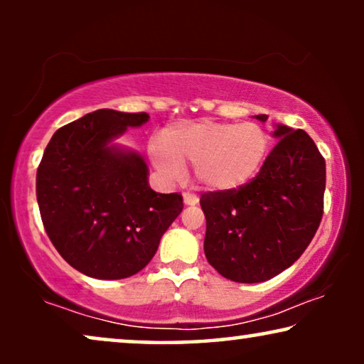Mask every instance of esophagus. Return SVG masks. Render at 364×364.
I'll return each instance as SVG.
<instances>
[{
  "instance_id": "obj_1",
  "label": "esophagus",
  "mask_w": 364,
  "mask_h": 364,
  "mask_svg": "<svg viewBox=\"0 0 364 364\" xmlns=\"http://www.w3.org/2000/svg\"><path fill=\"white\" fill-rule=\"evenodd\" d=\"M183 202H186L187 205H196V203L198 202V197L192 192H186L183 193Z\"/></svg>"
}]
</instances>
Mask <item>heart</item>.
Returning <instances> with one entry per match:
<instances>
[{
    "label": "heart",
    "instance_id": "obj_1",
    "mask_svg": "<svg viewBox=\"0 0 364 364\" xmlns=\"http://www.w3.org/2000/svg\"><path fill=\"white\" fill-rule=\"evenodd\" d=\"M270 137L258 124H177L151 142L149 156L167 178H181L182 164L196 167V177L208 191H233L250 182L265 162Z\"/></svg>",
    "mask_w": 364,
    "mask_h": 364
}]
</instances>
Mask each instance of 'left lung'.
Returning <instances> with one entry per match:
<instances>
[{"mask_svg": "<svg viewBox=\"0 0 364 364\" xmlns=\"http://www.w3.org/2000/svg\"><path fill=\"white\" fill-rule=\"evenodd\" d=\"M257 119L267 121L268 116ZM275 136L280 141L250 182L200 196L205 257L232 282L277 277L301 257L320 227L325 157L303 129L278 126Z\"/></svg>", "mask_w": 364, "mask_h": 364, "instance_id": "8db88e82", "label": "left lung"}]
</instances>
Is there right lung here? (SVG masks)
<instances>
[{
    "label": "right lung",
    "mask_w": 364,
    "mask_h": 364,
    "mask_svg": "<svg viewBox=\"0 0 364 364\" xmlns=\"http://www.w3.org/2000/svg\"><path fill=\"white\" fill-rule=\"evenodd\" d=\"M146 112L97 109L59 127L36 173L39 213L49 240L84 275L119 280L141 272L183 208L182 196L157 193L136 154L109 147Z\"/></svg>",
    "instance_id": "1"
}]
</instances>
